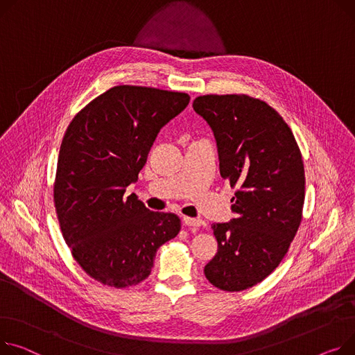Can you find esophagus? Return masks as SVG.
I'll list each match as a JSON object with an SVG mask.
<instances>
[{
	"label": "esophagus",
	"mask_w": 355,
	"mask_h": 355,
	"mask_svg": "<svg viewBox=\"0 0 355 355\" xmlns=\"http://www.w3.org/2000/svg\"><path fill=\"white\" fill-rule=\"evenodd\" d=\"M184 224L188 227H201L204 221L201 218H191V217H184Z\"/></svg>",
	"instance_id": "esophagus-1"
}]
</instances>
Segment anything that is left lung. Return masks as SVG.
<instances>
[{
  "label": "left lung",
  "instance_id": "1",
  "mask_svg": "<svg viewBox=\"0 0 355 355\" xmlns=\"http://www.w3.org/2000/svg\"><path fill=\"white\" fill-rule=\"evenodd\" d=\"M214 134L220 174L239 190L235 218L212 224L218 243L204 274L224 291H243L268 277L301 223L304 164L282 116L244 94L202 96L193 103Z\"/></svg>",
  "mask_w": 355,
  "mask_h": 355
}]
</instances>
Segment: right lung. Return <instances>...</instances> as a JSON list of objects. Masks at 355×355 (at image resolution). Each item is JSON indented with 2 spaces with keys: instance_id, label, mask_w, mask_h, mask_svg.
<instances>
[{
  "instance_id": "add662e5",
  "label": "right lung",
  "mask_w": 355,
  "mask_h": 355,
  "mask_svg": "<svg viewBox=\"0 0 355 355\" xmlns=\"http://www.w3.org/2000/svg\"><path fill=\"white\" fill-rule=\"evenodd\" d=\"M188 103L185 92L118 85L67 128L54 185L57 216L77 263L105 286L144 281L157 250L181 230L175 214L148 209L125 188L137 182L159 130Z\"/></svg>"
}]
</instances>
